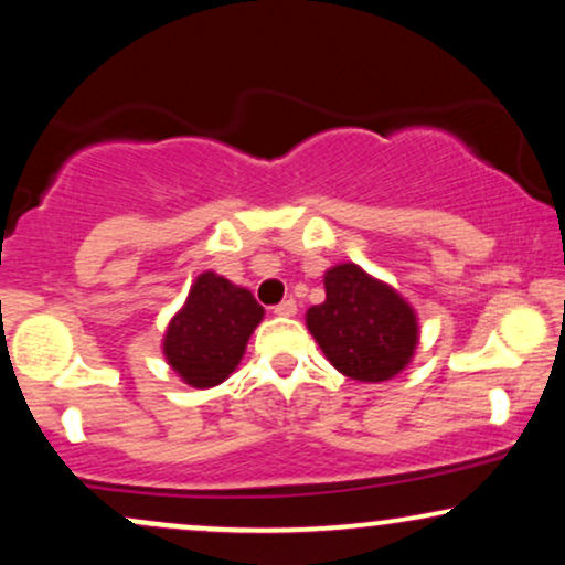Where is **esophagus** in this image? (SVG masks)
Listing matches in <instances>:
<instances>
[{
    "label": "esophagus",
    "mask_w": 565,
    "mask_h": 565,
    "mask_svg": "<svg viewBox=\"0 0 565 565\" xmlns=\"http://www.w3.org/2000/svg\"><path fill=\"white\" fill-rule=\"evenodd\" d=\"M274 313H276V316H295V313H297V302L289 297V300H284V302L276 305Z\"/></svg>",
    "instance_id": "34e87169"
}]
</instances>
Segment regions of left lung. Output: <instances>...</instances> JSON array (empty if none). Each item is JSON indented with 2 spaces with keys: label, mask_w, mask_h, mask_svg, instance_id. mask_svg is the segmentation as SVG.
<instances>
[{
  "label": "left lung",
  "mask_w": 565,
  "mask_h": 565,
  "mask_svg": "<svg viewBox=\"0 0 565 565\" xmlns=\"http://www.w3.org/2000/svg\"><path fill=\"white\" fill-rule=\"evenodd\" d=\"M323 289L327 300L305 313V323L329 364L359 382H385L404 372L419 342L412 305L355 263L329 268Z\"/></svg>",
  "instance_id": "obj_1"
}]
</instances>
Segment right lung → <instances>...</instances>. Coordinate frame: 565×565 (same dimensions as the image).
<instances>
[{"label":"right lung","instance_id":"add662e5","mask_svg":"<svg viewBox=\"0 0 565 565\" xmlns=\"http://www.w3.org/2000/svg\"><path fill=\"white\" fill-rule=\"evenodd\" d=\"M265 310L249 289L204 270L164 332V359L185 385L215 387L236 372Z\"/></svg>","mask_w":565,"mask_h":565}]
</instances>
